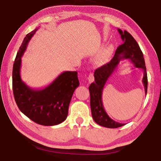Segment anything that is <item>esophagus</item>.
Here are the masks:
<instances>
[{
  "label": "esophagus",
  "instance_id": "obj_1",
  "mask_svg": "<svg viewBox=\"0 0 161 161\" xmlns=\"http://www.w3.org/2000/svg\"><path fill=\"white\" fill-rule=\"evenodd\" d=\"M88 81H89V83H91L92 82V81H94V77L92 75L89 76V77H88Z\"/></svg>",
  "mask_w": 161,
  "mask_h": 161
}]
</instances>
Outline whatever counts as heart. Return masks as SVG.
<instances>
[{
    "label": "heart",
    "instance_id": "1",
    "mask_svg": "<svg viewBox=\"0 0 161 161\" xmlns=\"http://www.w3.org/2000/svg\"><path fill=\"white\" fill-rule=\"evenodd\" d=\"M114 50V47L112 45H107L105 46L102 49V50L101 51V53L99 55V61H105L109 58L111 54H112V52Z\"/></svg>",
    "mask_w": 161,
    "mask_h": 161
}]
</instances>
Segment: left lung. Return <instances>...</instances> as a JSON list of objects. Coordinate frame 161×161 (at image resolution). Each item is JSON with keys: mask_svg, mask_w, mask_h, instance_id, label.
<instances>
[{"mask_svg": "<svg viewBox=\"0 0 161 161\" xmlns=\"http://www.w3.org/2000/svg\"><path fill=\"white\" fill-rule=\"evenodd\" d=\"M121 35L123 44L119 45L116 50L112 59L108 63L98 68L94 72V82L92 83L89 87L90 92V106L92 117L94 121L100 126L115 129L125 125L114 121L103 108L102 102V92L103 86L112 73L115 71L121 59H128L137 68H141L143 71V84L145 88V94H147L148 87V77L145 60L143 54L139 45L129 32H124L118 29Z\"/></svg>", "mask_w": 161, "mask_h": 161, "instance_id": "obj_1", "label": "left lung"}]
</instances>
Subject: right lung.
I'll return each mask as SVG.
<instances>
[{"mask_svg":"<svg viewBox=\"0 0 161 161\" xmlns=\"http://www.w3.org/2000/svg\"><path fill=\"white\" fill-rule=\"evenodd\" d=\"M37 28L24 38L13 68V91L19 109L35 123L55 126L63 122L75 89L80 85L77 72H64L53 82L40 89L28 86L20 77L21 58Z\"/></svg>","mask_w":161,"mask_h":161,"instance_id":"add662e5","label":"right lung"}]
</instances>
